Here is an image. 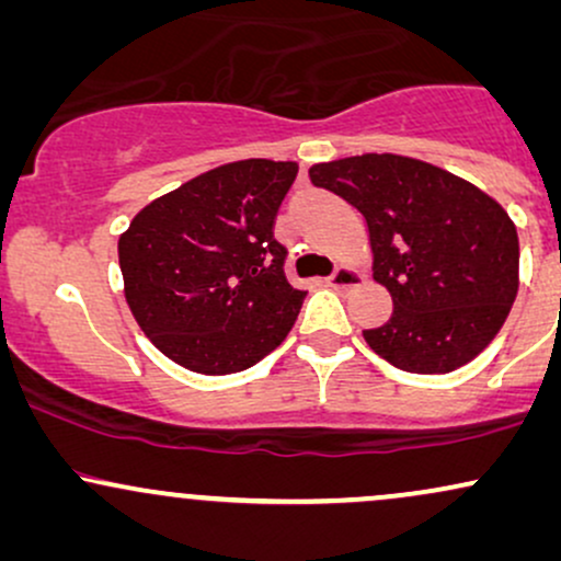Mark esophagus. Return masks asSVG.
Returning <instances> with one entry per match:
<instances>
[{"label": "esophagus", "instance_id": "34e87169", "mask_svg": "<svg viewBox=\"0 0 561 561\" xmlns=\"http://www.w3.org/2000/svg\"><path fill=\"white\" fill-rule=\"evenodd\" d=\"M358 282H362V274L356 272V268L351 266H340L334 268V272L327 276V285L332 289H347V287H356Z\"/></svg>", "mask_w": 561, "mask_h": 561}]
</instances>
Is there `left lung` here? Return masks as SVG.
I'll return each mask as SVG.
<instances>
[{
    "instance_id": "left-lung-1",
    "label": "left lung",
    "mask_w": 561,
    "mask_h": 561,
    "mask_svg": "<svg viewBox=\"0 0 561 561\" xmlns=\"http://www.w3.org/2000/svg\"><path fill=\"white\" fill-rule=\"evenodd\" d=\"M364 216L371 272L392 317L364 340L414 375H448L488 347L519 287L517 227L465 179L392 152H366L308 171Z\"/></svg>"
}]
</instances>
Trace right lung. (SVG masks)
Masks as SVG:
<instances>
[{
	"label": "right lung",
	"instance_id": "1",
	"mask_svg": "<svg viewBox=\"0 0 561 561\" xmlns=\"http://www.w3.org/2000/svg\"><path fill=\"white\" fill-rule=\"evenodd\" d=\"M293 160L218 165L152 199L118 240L126 302L163 356L234 375L282 345L306 293L285 276L274 221Z\"/></svg>",
	"mask_w": 561,
	"mask_h": 561
}]
</instances>
